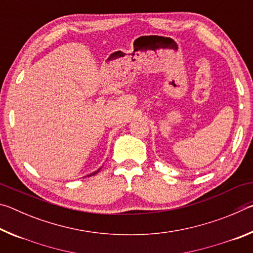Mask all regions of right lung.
Instances as JSON below:
<instances>
[{
    "mask_svg": "<svg viewBox=\"0 0 253 253\" xmlns=\"http://www.w3.org/2000/svg\"><path fill=\"white\" fill-rule=\"evenodd\" d=\"M99 170H100V169H98V170H96V172H93V173H91L90 175H87V176H91V175H95V174H97L98 172H99Z\"/></svg>",
    "mask_w": 253,
    "mask_h": 253,
    "instance_id": "1",
    "label": "right lung"
}]
</instances>
